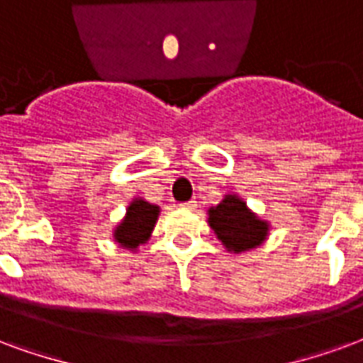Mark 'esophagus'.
<instances>
[{
  "mask_svg": "<svg viewBox=\"0 0 363 363\" xmlns=\"http://www.w3.org/2000/svg\"><path fill=\"white\" fill-rule=\"evenodd\" d=\"M182 209H196V206H198V202L196 200H189V202L181 203Z\"/></svg>",
  "mask_w": 363,
  "mask_h": 363,
  "instance_id": "esophagus-1",
  "label": "esophagus"
}]
</instances>
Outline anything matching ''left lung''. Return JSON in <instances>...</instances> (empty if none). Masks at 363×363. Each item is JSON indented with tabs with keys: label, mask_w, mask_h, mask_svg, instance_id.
Returning a JSON list of instances; mask_svg holds the SVG:
<instances>
[{
	"label": "left lung",
	"mask_w": 363,
	"mask_h": 363,
	"mask_svg": "<svg viewBox=\"0 0 363 363\" xmlns=\"http://www.w3.org/2000/svg\"><path fill=\"white\" fill-rule=\"evenodd\" d=\"M208 223L230 254L257 248L269 235V223L259 219L236 194H225L221 202L209 208Z\"/></svg>",
	"instance_id": "obj_1"
}]
</instances>
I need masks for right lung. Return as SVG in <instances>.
<instances>
[{
    "mask_svg": "<svg viewBox=\"0 0 363 363\" xmlns=\"http://www.w3.org/2000/svg\"><path fill=\"white\" fill-rule=\"evenodd\" d=\"M157 217H160V206L146 202L144 198H134L133 202L128 203L123 221L115 227V242L119 244L121 248L136 252L138 246L150 240Z\"/></svg>",
    "mask_w": 363,
    "mask_h": 363,
    "instance_id": "1",
    "label": "right lung"
}]
</instances>
